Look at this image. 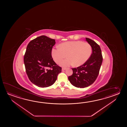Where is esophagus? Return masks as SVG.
Listing matches in <instances>:
<instances>
[{
  "mask_svg": "<svg viewBox=\"0 0 127 127\" xmlns=\"http://www.w3.org/2000/svg\"><path fill=\"white\" fill-rule=\"evenodd\" d=\"M62 70H66V68H65V67H62Z\"/></svg>",
  "mask_w": 127,
  "mask_h": 127,
  "instance_id": "esophagus-1",
  "label": "esophagus"
}]
</instances>
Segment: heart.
Instances as JSON below:
<instances>
[{
    "mask_svg": "<svg viewBox=\"0 0 127 127\" xmlns=\"http://www.w3.org/2000/svg\"><path fill=\"white\" fill-rule=\"evenodd\" d=\"M92 46L88 43L82 41H67L61 43L59 47L52 49V57L57 64L67 56V59L61 61L60 65L67 67L73 64L78 67L86 62L91 56Z\"/></svg>",
    "mask_w": 127,
    "mask_h": 127,
    "instance_id": "1",
    "label": "heart"
}]
</instances>
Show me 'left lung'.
<instances>
[{
  "instance_id": "left-lung-1",
  "label": "left lung",
  "mask_w": 127,
  "mask_h": 127,
  "mask_svg": "<svg viewBox=\"0 0 127 127\" xmlns=\"http://www.w3.org/2000/svg\"><path fill=\"white\" fill-rule=\"evenodd\" d=\"M86 40L92 46L91 55L84 64L72 68L73 74L68 78L70 83L77 88H84L93 84L99 74L103 62L100 46L89 38H86Z\"/></svg>"
}]
</instances>
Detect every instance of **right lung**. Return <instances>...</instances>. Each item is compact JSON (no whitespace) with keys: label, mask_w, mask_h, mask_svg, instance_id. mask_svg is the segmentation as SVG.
Returning a JSON list of instances; mask_svg holds the SVG:
<instances>
[{"label":"right lung","mask_w":127,"mask_h":127,"mask_svg":"<svg viewBox=\"0 0 127 127\" xmlns=\"http://www.w3.org/2000/svg\"><path fill=\"white\" fill-rule=\"evenodd\" d=\"M55 44V39L42 35L31 41L27 46L24 56L26 72L30 81L39 87L51 86L62 71L52 57Z\"/></svg>","instance_id":"add662e5"}]
</instances>
